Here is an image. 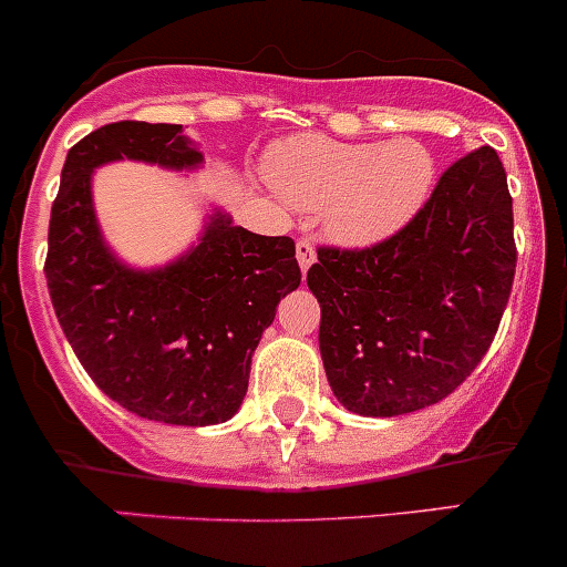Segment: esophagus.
I'll list each match as a JSON object with an SVG mask.
<instances>
[{"instance_id":"obj_1","label":"esophagus","mask_w":567,"mask_h":567,"mask_svg":"<svg viewBox=\"0 0 567 567\" xmlns=\"http://www.w3.org/2000/svg\"><path fill=\"white\" fill-rule=\"evenodd\" d=\"M295 250H298V264H300V269H303V272H309L311 264L317 261L315 245H311L309 239H300V241H298V247H295Z\"/></svg>"}]
</instances>
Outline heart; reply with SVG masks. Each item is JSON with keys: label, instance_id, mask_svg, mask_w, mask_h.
<instances>
[{"label": "heart", "instance_id": "heart-1", "mask_svg": "<svg viewBox=\"0 0 567 567\" xmlns=\"http://www.w3.org/2000/svg\"><path fill=\"white\" fill-rule=\"evenodd\" d=\"M264 175L292 206L326 208V230L348 247H370L412 223L434 186V158L414 138L337 142L292 136L267 153Z\"/></svg>", "mask_w": 567, "mask_h": 567}]
</instances>
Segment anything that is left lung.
<instances>
[{
    "mask_svg": "<svg viewBox=\"0 0 567 567\" xmlns=\"http://www.w3.org/2000/svg\"><path fill=\"white\" fill-rule=\"evenodd\" d=\"M328 384L348 412L398 417L449 398L487 353L515 278L512 197L493 147L442 172L417 217L364 250L320 247Z\"/></svg>",
    "mask_w": 567,
    "mask_h": 567,
    "instance_id": "left-lung-1",
    "label": "left lung"
}]
</instances>
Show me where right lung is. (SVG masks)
I'll use <instances>...</instances> for the list:
<instances>
[{
	"instance_id": "obj_1",
	"label": "right lung",
	"mask_w": 567,
	"mask_h": 567,
	"mask_svg": "<svg viewBox=\"0 0 567 567\" xmlns=\"http://www.w3.org/2000/svg\"><path fill=\"white\" fill-rule=\"evenodd\" d=\"M138 161L194 172L183 125L113 122L74 144L52 203L47 287L85 373L111 401L169 425H217L245 401L250 361L280 298L300 287L295 241L258 236L214 208L197 245L164 267H131L105 241L94 169Z\"/></svg>"
}]
</instances>
